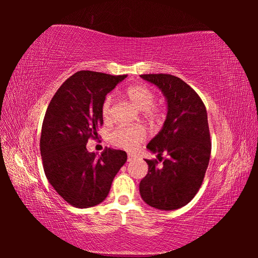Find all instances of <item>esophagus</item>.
I'll return each instance as SVG.
<instances>
[{"mask_svg":"<svg viewBox=\"0 0 258 258\" xmlns=\"http://www.w3.org/2000/svg\"><path fill=\"white\" fill-rule=\"evenodd\" d=\"M135 158H136V155L135 154H131V153H130V154L127 155V162H132V161L135 160Z\"/></svg>","mask_w":258,"mask_h":258,"instance_id":"obj_1","label":"esophagus"}]
</instances>
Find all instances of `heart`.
<instances>
[{
	"mask_svg": "<svg viewBox=\"0 0 258 258\" xmlns=\"http://www.w3.org/2000/svg\"><path fill=\"white\" fill-rule=\"evenodd\" d=\"M125 96L136 108L143 111V116L150 122H155L162 116L163 106L155 103V92L146 84H135L127 87ZM112 112L113 97L106 96L101 107L102 117L105 122L111 119ZM145 139V131L139 126H119L109 135L113 145L126 151H135Z\"/></svg>",
	"mask_w": 258,
	"mask_h": 258,
	"instance_id": "heart-1",
	"label": "heart"
}]
</instances>
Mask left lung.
<instances>
[{"label": "left lung", "instance_id": "8db88e82", "mask_svg": "<svg viewBox=\"0 0 258 258\" xmlns=\"http://www.w3.org/2000/svg\"><path fill=\"white\" fill-rule=\"evenodd\" d=\"M157 85L167 100L163 128L147 149L158 160H145L149 172L140 183L142 199L163 211L177 210L194 199L210 163L212 142L207 112L199 94L184 81L171 74H143ZM168 154L162 166L161 155Z\"/></svg>", "mask_w": 258, "mask_h": 258}]
</instances>
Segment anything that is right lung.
<instances>
[{"label":"right lung","instance_id":"1","mask_svg":"<svg viewBox=\"0 0 258 258\" xmlns=\"http://www.w3.org/2000/svg\"><path fill=\"white\" fill-rule=\"evenodd\" d=\"M127 75L80 71L59 86L48 104L40 140L48 182L70 205L87 208L106 199L127 154L106 149L100 156L86 149L98 138L102 103Z\"/></svg>","mask_w":258,"mask_h":258}]
</instances>
